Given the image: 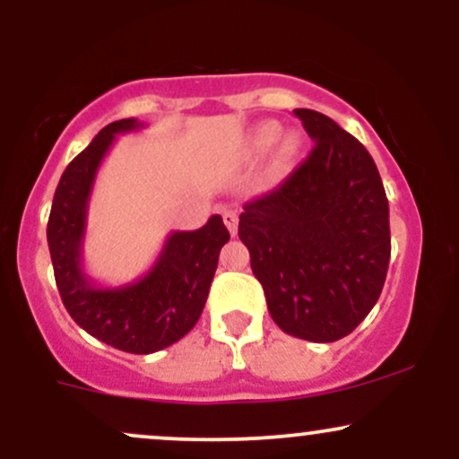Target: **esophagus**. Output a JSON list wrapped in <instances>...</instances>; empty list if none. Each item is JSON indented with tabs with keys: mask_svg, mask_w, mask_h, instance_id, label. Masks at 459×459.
<instances>
[{
	"mask_svg": "<svg viewBox=\"0 0 459 459\" xmlns=\"http://www.w3.org/2000/svg\"><path fill=\"white\" fill-rule=\"evenodd\" d=\"M222 218H224L226 229H229V233L235 237L237 226H239V215H237V212H233V209H226V212H222Z\"/></svg>",
	"mask_w": 459,
	"mask_h": 459,
	"instance_id": "obj_1",
	"label": "esophagus"
}]
</instances>
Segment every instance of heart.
<instances>
[{
	"mask_svg": "<svg viewBox=\"0 0 459 459\" xmlns=\"http://www.w3.org/2000/svg\"><path fill=\"white\" fill-rule=\"evenodd\" d=\"M281 138V127L276 123H261L247 134L246 138V152L250 157H263L267 151L276 144ZM299 138L298 134H287L281 140V149H278V163L289 161V157H293V152L298 151Z\"/></svg>",
	"mask_w": 459,
	"mask_h": 459,
	"instance_id": "obj_1",
	"label": "heart"
}]
</instances>
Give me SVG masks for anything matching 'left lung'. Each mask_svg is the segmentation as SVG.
Wrapping results in <instances>:
<instances>
[{
  "mask_svg": "<svg viewBox=\"0 0 459 459\" xmlns=\"http://www.w3.org/2000/svg\"><path fill=\"white\" fill-rule=\"evenodd\" d=\"M315 142L302 166L239 215V239L287 334L332 343L371 313L391 259L388 200L365 146L315 109H296Z\"/></svg>",
  "mask_w": 459,
  "mask_h": 459,
  "instance_id": "1",
  "label": "left lung"
}]
</instances>
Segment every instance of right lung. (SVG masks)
Wrapping results in <instances>:
<instances>
[{"label": "right lung", "mask_w": 459, "mask_h": 459, "mask_svg": "<svg viewBox=\"0 0 459 459\" xmlns=\"http://www.w3.org/2000/svg\"><path fill=\"white\" fill-rule=\"evenodd\" d=\"M144 127L135 118L108 125L66 166L51 204L47 244L62 302L79 328L129 354H152L196 325L207 302L220 250L230 239L220 215L198 230L168 235L161 255L138 281L99 287L83 272L88 203L103 157L116 135Z\"/></svg>", "instance_id": "1"}]
</instances>
